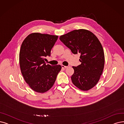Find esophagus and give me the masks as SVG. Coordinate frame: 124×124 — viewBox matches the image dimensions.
<instances>
[{
	"label": "esophagus",
	"instance_id": "34e87169",
	"mask_svg": "<svg viewBox=\"0 0 124 124\" xmlns=\"http://www.w3.org/2000/svg\"><path fill=\"white\" fill-rule=\"evenodd\" d=\"M62 67L63 69H67L68 68L67 66H64V65H62Z\"/></svg>",
	"mask_w": 124,
	"mask_h": 124
}]
</instances>
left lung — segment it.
<instances>
[{"label":"left lung","instance_id":"1","mask_svg":"<svg viewBox=\"0 0 124 124\" xmlns=\"http://www.w3.org/2000/svg\"><path fill=\"white\" fill-rule=\"evenodd\" d=\"M59 39L73 53L80 54L81 63L73 67L74 85L82 91L91 90L99 80L104 67V53L100 42L92 32L85 29L74 30Z\"/></svg>","mask_w":124,"mask_h":124}]
</instances>
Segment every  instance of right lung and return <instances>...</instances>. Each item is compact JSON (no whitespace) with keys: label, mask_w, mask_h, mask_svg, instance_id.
I'll use <instances>...</instances> for the list:
<instances>
[{"label":"right lung","mask_w":124,"mask_h":124,"mask_svg":"<svg viewBox=\"0 0 124 124\" xmlns=\"http://www.w3.org/2000/svg\"><path fill=\"white\" fill-rule=\"evenodd\" d=\"M58 36L32 33L24 39L19 52V63L25 81L33 91L47 92L53 86L61 65H46L45 58L50 56Z\"/></svg>","instance_id":"obj_1"}]
</instances>
